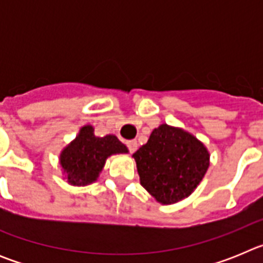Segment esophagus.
Listing matches in <instances>:
<instances>
[{
    "label": "esophagus",
    "instance_id": "esophagus-1",
    "mask_svg": "<svg viewBox=\"0 0 263 263\" xmlns=\"http://www.w3.org/2000/svg\"><path fill=\"white\" fill-rule=\"evenodd\" d=\"M126 145L127 147H129L130 153H134L137 148H138V142H137V141H127Z\"/></svg>",
    "mask_w": 263,
    "mask_h": 263
}]
</instances>
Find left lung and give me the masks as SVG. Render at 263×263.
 Listing matches in <instances>:
<instances>
[{
    "mask_svg": "<svg viewBox=\"0 0 263 263\" xmlns=\"http://www.w3.org/2000/svg\"><path fill=\"white\" fill-rule=\"evenodd\" d=\"M210 152L182 127L162 124L133 154L141 184L158 203H178L197 188L210 167Z\"/></svg>",
    "mask_w": 263,
    "mask_h": 263,
    "instance_id": "1",
    "label": "left lung"
}]
</instances>
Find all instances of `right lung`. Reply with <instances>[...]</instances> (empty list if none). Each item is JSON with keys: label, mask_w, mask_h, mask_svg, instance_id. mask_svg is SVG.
<instances>
[{"label": "right lung", "mask_w": 263, "mask_h": 263, "mask_svg": "<svg viewBox=\"0 0 263 263\" xmlns=\"http://www.w3.org/2000/svg\"><path fill=\"white\" fill-rule=\"evenodd\" d=\"M126 146L113 134L95 136V127L84 125L76 138L63 148L59 157L62 171L71 185L95 183L109 157L127 154Z\"/></svg>", "instance_id": "1"}]
</instances>
